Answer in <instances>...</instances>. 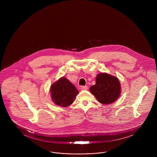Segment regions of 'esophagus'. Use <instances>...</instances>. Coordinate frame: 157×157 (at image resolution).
Segmentation results:
<instances>
[{"instance_id":"1","label":"esophagus","mask_w":157,"mask_h":157,"mask_svg":"<svg viewBox=\"0 0 157 157\" xmlns=\"http://www.w3.org/2000/svg\"><path fill=\"white\" fill-rule=\"evenodd\" d=\"M87 89H88V87L87 86H83L81 87V90H87Z\"/></svg>"}]
</instances>
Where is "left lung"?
<instances>
[{"instance_id": "left-lung-1", "label": "left lung", "mask_w": 157, "mask_h": 157, "mask_svg": "<svg viewBox=\"0 0 157 157\" xmlns=\"http://www.w3.org/2000/svg\"><path fill=\"white\" fill-rule=\"evenodd\" d=\"M90 91L99 102L111 104L120 96L121 84L116 77L100 73L96 77V84L90 87Z\"/></svg>"}]
</instances>
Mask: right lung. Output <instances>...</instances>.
Returning <instances> with one entry per match:
<instances>
[{"instance_id":"add662e5","label":"right lung","mask_w":157,"mask_h":157,"mask_svg":"<svg viewBox=\"0 0 157 157\" xmlns=\"http://www.w3.org/2000/svg\"><path fill=\"white\" fill-rule=\"evenodd\" d=\"M53 101L61 107L71 105L79 91L76 87L66 78H60L52 85L50 89Z\"/></svg>"}]
</instances>
